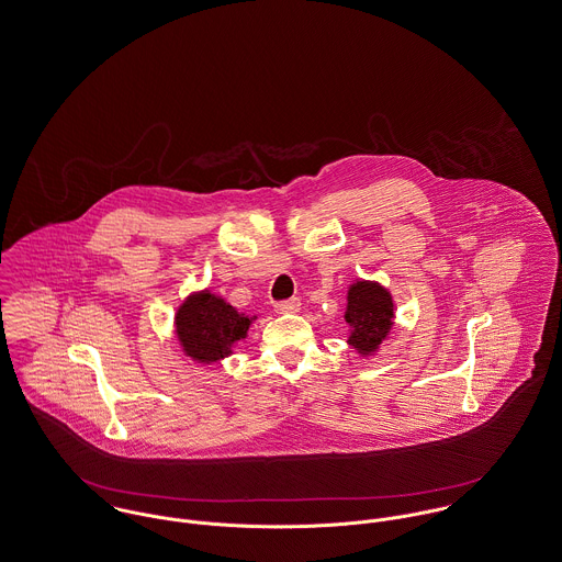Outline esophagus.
Wrapping results in <instances>:
<instances>
[{"instance_id":"esophagus-1","label":"esophagus","mask_w":562,"mask_h":562,"mask_svg":"<svg viewBox=\"0 0 562 562\" xmlns=\"http://www.w3.org/2000/svg\"><path fill=\"white\" fill-rule=\"evenodd\" d=\"M302 311V302L297 300V297H293V300H286V302H280V304H276V312L278 314H295V312Z\"/></svg>"}]
</instances>
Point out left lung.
Masks as SVG:
<instances>
[{
    "mask_svg": "<svg viewBox=\"0 0 562 562\" xmlns=\"http://www.w3.org/2000/svg\"><path fill=\"white\" fill-rule=\"evenodd\" d=\"M345 321L349 325L347 345L360 358H373L394 327V302L390 291L374 280H356L347 289Z\"/></svg>",
    "mask_w": 562,
    "mask_h": 562,
    "instance_id": "1",
    "label": "left lung"
}]
</instances>
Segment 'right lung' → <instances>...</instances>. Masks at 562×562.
<instances>
[{"label":"right lung","mask_w":562,"mask_h":562,"mask_svg":"<svg viewBox=\"0 0 562 562\" xmlns=\"http://www.w3.org/2000/svg\"><path fill=\"white\" fill-rule=\"evenodd\" d=\"M258 316L239 312L211 289L193 291L175 312V334L183 356L198 367H209L233 356L248 338Z\"/></svg>","instance_id":"obj_1"}]
</instances>
